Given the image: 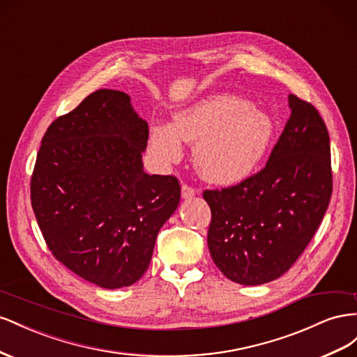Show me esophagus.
I'll use <instances>...</instances> for the list:
<instances>
[{
    "label": "esophagus",
    "mask_w": 357,
    "mask_h": 357,
    "mask_svg": "<svg viewBox=\"0 0 357 357\" xmlns=\"http://www.w3.org/2000/svg\"><path fill=\"white\" fill-rule=\"evenodd\" d=\"M181 195H182V199L184 200H188V199H192L195 197L196 195H197V191L192 188V187H190V185H187V184H184L182 185V188H181Z\"/></svg>",
    "instance_id": "esophagus-1"
}]
</instances>
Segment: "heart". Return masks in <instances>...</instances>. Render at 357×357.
Returning a JSON list of instances; mask_svg holds the SVG:
<instances>
[{
    "label": "heart",
    "mask_w": 357,
    "mask_h": 357,
    "mask_svg": "<svg viewBox=\"0 0 357 357\" xmlns=\"http://www.w3.org/2000/svg\"><path fill=\"white\" fill-rule=\"evenodd\" d=\"M263 109L233 94H213L178 112L170 126L151 128L149 148L162 165L182 157V142L195 145L199 175L215 185H236L256 170L273 137Z\"/></svg>",
    "instance_id": "b5f03b06"
}]
</instances>
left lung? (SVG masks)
<instances>
[{"label":"left lung","instance_id":"obj_1","mask_svg":"<svg viewBox=\"0 0 357 357\" xmlns=\"http://www.w3.org/2000/svg\"><path fill=\"white\" fill-rule=\"evenodd\" d=\"M290 118L263 170L241 184L206 190L208 247L230 281L280 278L307 248L332 196L331 142L312 105L289 96Z\"/></svg>","mask_w":357,"mask_h":357}]
</instances>
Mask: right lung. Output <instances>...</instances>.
Returning <instances> with one entry per match:
<instances>
[{
	"label": "right lung",
	"instance_id": "add662e5",
	"mask_svg": "<svg viewBox=\"0 0 357 357\" xmlns=\"http://www.w3.org/2000/svg\"><path fill=\"white\" fill-rule=\"evenodd\" d=\"M148 122L128 94L98 89L49 126L31 178V205L56 260L103 289L128 287L149 266L181 199L175 176L148 175Z\"/></svg>",
	"mask_w": 357,
	"mask_h": 357
}]
</instances>
